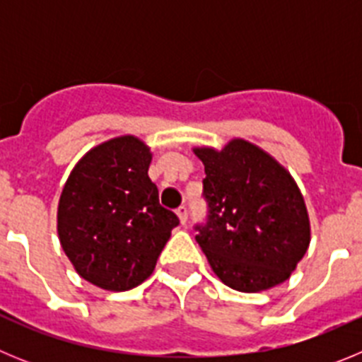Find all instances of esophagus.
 Returning <instances> with one entry per match:
<instances>
[{
    "label": "esophagus",
    "instance_id": "obj_1",
    "mask_svg": "<svg viewBox=\"0 0 362 362\" xmlns=\"http://www.w3.org/2000/svg\"><path fill=\"white\" fill-rule=\"evenodd\" d=\"M177 217H179V221H181V225H185V223H187V219H188V209L187 206H179L177 209Z\"/></svg>",
    "mask_w": 362,
    "mask_h": 362
}]
</instances>
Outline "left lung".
<instances>
[{"label": "left lung", "instance_id": "left-lung-1", "mask_svg": "<svg viewBox=\"0 0 362 362\" xmlns=\"http://www.w3.org/2000/svg\"><path fill=\"white\" fill-rule=\"evenodd\" d=\"M203 161L206 223L196 241L226 286L261 292L296 270L310 245L305 199L292 175L264 150L232 139L223 150L194 148Z\"/></svg>", "mask_w": 362, "mask_h": 362}]
</instances>
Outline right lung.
Listing matches in <instances>:
<instances>
[{"label":"right lung","instance_id":"add662e5","mask_svg":"<svg viewBox=\"0 0 362 362\" xmlns=\"http://www.w3.org/2000/svg\"><path fill=\"white\" fill-rule=\"evenodd\" d=\"M150 148L121 136L86 152L66 179L57 209L63 250L83 279L124 292L141 284L179 225L150 181Z\"/></svg>","mask_w":362,"mask_h":362}]
</instances>
